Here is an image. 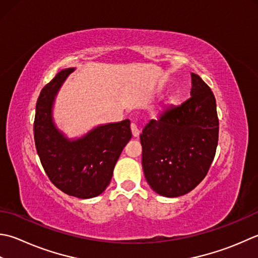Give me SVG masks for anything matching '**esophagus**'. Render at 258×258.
<instances>
[{
	"instance_id": "esophagus-1",
	"label": "esophagus",
	"mask_w": 258,
	"mask_h": 258,
	"mask_svg": "<svg viewBox=\"0 0 258 258\" xmlns=\"http://www.w3.org/2000/svg\"><path fill=\"white\" fill-rule=\"evenodd\" d=\"M131 130H132V134L134 138H138V136L140 135V130L138 128V126H136L134 123L131 124Z\"/></svg>"
}]
</instances>
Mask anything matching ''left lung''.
Returning a JSON list of instances; mask_svg holds the SVG:
<instances>
[{
	"label": "left lung",
	"mask_w": 258,
	"mask_h": 258,
	"mask_svg": "<svg viewBox=\"0 0 258 258\" xmlns=\"http://www.w3.org/2000/svg\"><path fill=\"white\" fill-rule=\"evenodd\" d=\"M191 97L151 119L140 135L145 179L168 198L190 192L204 180L218 144L214 93L198 75L191 74Z\"/></svg>",
	"instance_id": "1"
}]
</instances>
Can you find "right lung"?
<instances>
[{"label": "right lung", "instance_id": "add662e5", "mask_svg": "<svg viewBox=\"0 0 258 258\" xmlns=\"http://www.w3.org/2000/svg\"><path fill=\"white\" fill-rule=\"evenodd\" d=\"M75 68L62 69L42 88L35 106L34 142L50 181L79 199L102 195L113 176L124 146L132 138L130 119L96 126L80 138L69 139L53 120L60 88Z\"/></svg>", "mask_w": 258, "mask_h": 258}]
</instances>
